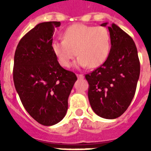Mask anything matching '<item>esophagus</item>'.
Returning a JSON list of instances; mask_svg holds the SVG:
<instances>
[{"label": "esophagus", "instance_id": "34e87169", "mask_svg": "<svg viewBox=\"0 0 151 151\" xmlns=\"http://www.w3.org/2000/svg\"><path fill=\"white\" fill-rule=\"evenodd\" d=\"M77 77H78V79H83L84 78V75L83 74H77Z\"/></svg>", "mask_w": 151, "mask_h": 151}]
</instances>
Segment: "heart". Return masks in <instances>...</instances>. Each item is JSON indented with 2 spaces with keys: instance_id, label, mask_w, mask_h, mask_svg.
Returning a JSON list of instances; mask_svg holds the SVG:
<instances>
[{
  "instance_id": "obj_1",
  "label": "heart",
  "mask_w": 151,
  "mask_h": 151,
  "mask_svg": "<svg viewBox=\"0 0 151 151\" xmlns=\"http://www.w3.org/2000/svg\"><path fill=\"white\" fill-rule=\"evenodd\" d=\"M52 50L59 63L69 67L76 54L78 67L91 68L101 66L107 59L110 49V34L104 27L77 23L63 33V39L52 41Z\"/></svg>"
}]
</instances>
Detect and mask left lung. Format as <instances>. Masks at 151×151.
Wrapping results in <instances>:
<instances>
[{
	"instance_id": "8db88e82",
	"label": "left lung",
	"mask_w": 151,
	"mask_h": 151,
	"mask_svg": "<svg viewBox=\"0 0 151 151\" xmlns=\"http://www.w3.org/2000/svg\"><path fill=\"white\" fill-rule=\"evenodd\" d=\"M107 22L101 24L106 27ZM110 53L103 65L85 75L90 105L98 116L114 119L128 109L136 92L140 64L132 38L119 27H108Z\"/></svg>"
}]
</instances>
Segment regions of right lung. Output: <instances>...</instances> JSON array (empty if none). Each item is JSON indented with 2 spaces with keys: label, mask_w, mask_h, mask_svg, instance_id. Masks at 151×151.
<instances>
[{
  "label": "right lung",
  "mask_w": 151,
  "mask_h": 151,
  "mask_svg": "<svg viewBox=\"0 0 151 151\" xmlns=\"http://www.w3.org/2000/svg\"><path fill=\"white\" fill-rule=\"evenodd\" d=\"M60 22L39 23L22 37L14 57L13 81L28 114L51 126L63 120L77 76L63 69L52 50L55 28Z\"/></svg>",
  "instance_id": "1"
}]
</instances>
